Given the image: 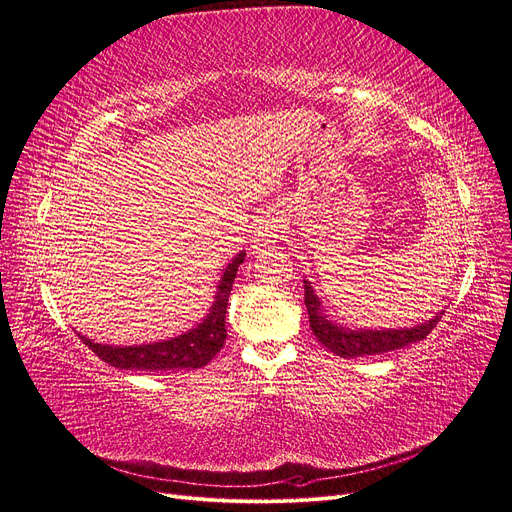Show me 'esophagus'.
I'll use <instances>...</instances> for the list:
<instances>
[{"mask_svg": "<svg viewBox=\"0 0 512 512\" xmlns=\"http://www.w3.org/2000/svg\"><path fill=\"white\" fill-rule=\"evenodd\" d=\"M282 215L278 211H268L263 213L257 223H255V230L251 236V246L255 251H263L272 246L274 242H278L280 232H282Z\"/></svg>", "mask_w": 512, "mask_h": 512, "instance_id": "obj_1", "label": "esophagus"}]
</instances>
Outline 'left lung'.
<instances>
[{
  "label": "left lung",
  "instance_id": "8db88e82",
  "mask_svg": "<svg viewBox=\"0 0 512 512\" xmlns=\"http://www.w3.org/2000/svg\"><path fill=\"white\" fill-rule=\"evenodd\" d=\"M306 289V308L310 316V329L316 339L327 350L342 358H356V356H371V354H384L390 350H399L403 346L422 342V339L437 327L443 316V310L432 316L430 320L415 327L405 329H348L344 325L335 323L327 316V310L320 304L318 295L312 289V282L304 280Z\"/></svg>",
  "mask_w": 512,
  "mask_h": 512
}]
</instances>
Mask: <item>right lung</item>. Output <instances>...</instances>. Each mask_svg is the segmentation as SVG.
<instances>
[{"label":"right lung","mask_w":512,"mask_h":512,"mask_svg":"<svg viewBox=\"0 0 512 512\" xmlns=\"http://www.w3.org/2000/svg\"><path fill=\"white\" fill-rule=\"evenodd\" d=\"M246 253L240 251L230 263H227L221 280L215 291V301L208 314L194 329H189L177 337L162 339L154 344L141 346H109L97 344L92 339L78 333L82 342L97 354L101 361L118 369L130 371H179V369H198L213 361V356L225 344V312L227 301L238 266L244 261Z\"/></svg>","instance_id":"obj_1"}]
</instances>
